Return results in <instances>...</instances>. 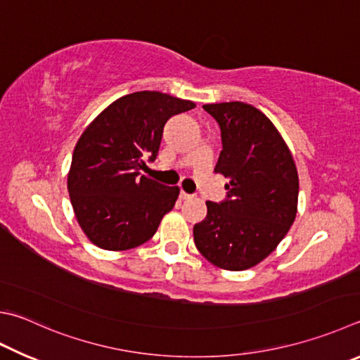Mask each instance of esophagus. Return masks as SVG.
<instances>
[{
    "label": "esophagus",
    "instance_id": "obj_1",
    "mask_svg": "<svg viewBox=\"0 0 360 360\" xmlns=\"http://www.w3.org/2000/svg\"><path fill=\"white\" fill-rule=\"evenodd\" d=\"M179 197H181V200H192V198H193V195H191V193H186L184 191H181Z\"/></svg>",
    "mask_w": 360,
    "mask_h": 360
}]
</instances>
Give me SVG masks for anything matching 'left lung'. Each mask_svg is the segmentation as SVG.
<instances>
[{
    "label": "left lung",
    "mask_w": 360,
    "mask_h": 360,
    "mask_svg": "<svg viewBox=\"0 0 360 360\" xmlns=\"http://www.w3.org/2000/svg\"><path fill=\"white\" fill-rule=\"evenodd\" d=\"M219 122L221 153L215 173L230 179L226 200L206 201L193 226L200 253L226 271H245L276 250L297 212L296 163L269 117L244 102L206 103Z\"/></svg>",
    "instance_id": "1"
}]
</instances>
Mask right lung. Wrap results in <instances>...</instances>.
Wrapping results in <instances>:
<instances>
[{"label":"right lung","instance_id":"1","mask_svg":"<svg viewBox=\"0 0 360 360\" xmlns=\"http://www.w3.org/2000/svg\"><path fill=\"white\" fill-rule=\"evenodd\" d=\"M195 108L159 91H139L103 110L78 139L68 191L78 225L103 250H129L154 236L179 187L163 186L140 169L158 158L169 117Z\"/></svg>","mask_w":360,"mask_h":360}]
</instances>
